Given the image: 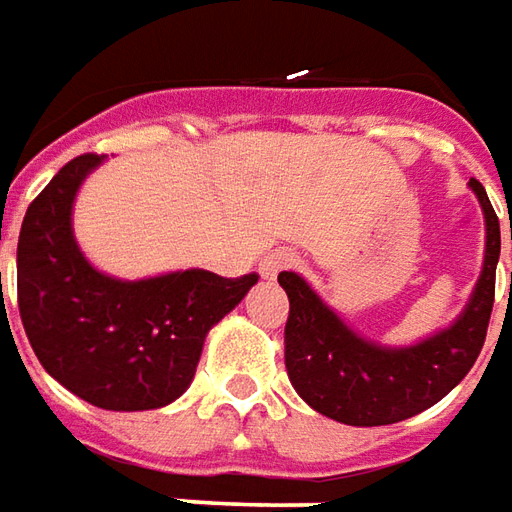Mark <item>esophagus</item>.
I'll list each match as a JSON object with an SVG mask.
<instances>
[{"label": "esophagus", "instance_id": "34e87169", "mask_svg": "<svg viewBox=\"0 0 512 512\" xmlns=\"http://www.w3.org/2000/svg\"><path fill=\"white\" fill-rule=\"evenodd\" d=\"M294 264H297V259L289 251H272L259 261V275L261 278H275L278 272L289 270Z\"/></svg>", "mask_w": 512, "mask_h": 512}]
</instances>
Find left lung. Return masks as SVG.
<instances>
[{"label": "left lung", "instance_id": "obj_1", "mask_svg": "<svg viewBox=\"0 0 512 512\" xmlns=\"http://www.w3.org/2000/svg\"><path fill=\"white\" fill-rule=\"evenodd\" d=\"M486 215V259L464 313L414 346H382L346 327L297 272H281L289 294L286 371L305 404L346 425H390L442 401L475 365L494 308L499 218L486 188L469 179ZM512 237V229H510Z\"/></svg>", "mask_w": 512, "mask_h": 512}]
</instances>
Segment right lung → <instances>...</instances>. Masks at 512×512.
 <instances>
[{"instance_id":"right-lung-1","label":"right lung","mask_w":512,"mask_h":512,"mask_svg":"<svg viewBox=\"0 0 512 512\" xmlns=\"http://www.w3.org/2000/svg\"><path fill=\"white\" fill-rule=\"evenodd\" d=\"M103 158L78 155L40 190L18 237V311L37 360L70 393L111 412L177 401L212 327L259 275L182 270L119 281L95 270L70 226L73 201Z\"/></svg>"}]
</instances>
